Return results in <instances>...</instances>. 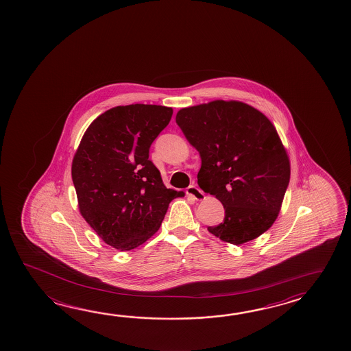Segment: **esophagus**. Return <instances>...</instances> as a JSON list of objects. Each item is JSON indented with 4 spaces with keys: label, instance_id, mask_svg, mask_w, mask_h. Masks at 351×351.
Returning <instances> with one entry per match:
<instances>
[{
    "label": "esophagus",
    "instance_id": "esophagus-1",
    "mask_svg": "<svg viewBox=\"0 0 351 351\" xmlns=\"http://www.w3.org/2000/svg\"><path fill=\"white\" fill-rule=\"evenodd\" d=\"M186 194L191 195L195 200H203L206 198V194L203 191H200L199 188L197 186H189L186 188Z\"/></svg>",
    "mask_w": 351,
    "mask_h": 351
}]
</instances>
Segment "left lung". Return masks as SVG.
<instances>
[{"label":"left lung","mask_w":351,"mask_h":351,"mask_svg":"<svg viewBox=\"0 0 351 351\" xmlns=\"http://www.w3.org/2000/svg\"><path fill=\"white\" fill-rule=\"evenodd\" d=\"M176 122L199 152L198 184L226 209L208 227L220 241L241 245L278 218L290 179V160L265 114L241 101L217 99L178 110Z\"/></svg>","instance_id":"1"}]
</instances>
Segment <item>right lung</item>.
<instances>
[{"label": "right lung", "mask_w": 351, "mask_h": 351, "mask_svg": "<svg viewBox=\"0 0 351 351\" xmlns=\"http://www.w3.org/2000/svg\"><path fill=\"white\" fill-rule=\"evenodd\" d=\"M171 107L117 106L90 124L72 160L80 213L98 237L121 252L158 232L169 203L184 193L168 189L149 160V147L172 118Z\"/></svg>", "instance_id": "right-lung-1"}]
</instances>
